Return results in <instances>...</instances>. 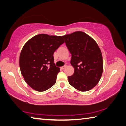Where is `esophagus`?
Segmentation results:
<instances>
[{
    "label": "esophagus",
    "mask_w": 126,
    "mask_h": 126,
    "mask_svg": "<svg viewBox=\"0 0 126 126\" xmlns=\"http://www.w3.org/2000/svg\"><path fill=\"white\" fill-rule=\"evenodd\" d=\"M66 67V65H64V66H63L61 67V69L63 70V69H64Z\"/></svg>",
    "instance_id": "obj_1"
}]
</instances>
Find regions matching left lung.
I'll list each match as a JSON object with an SVG mask.
<instances>
[{
  "label": "left lung",
  "instance_id": "1",
  "mask_svg": "<svg viewBox=\"0 0 126 126\" xmlns=\"http://www.w3.org/2000/svg\"><path fill=\"white\" fill-rule=\"evenodd\" d=\"M71 54L70 63L74 73L68 77L72 87L80 91L91 90L98 83L103 72L102 55L97 44L82 32L62 36Z\"/></svg>",
  "mask_w": 126,
  "mask_h": 126
}]
</instances>
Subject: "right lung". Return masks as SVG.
Wrapping results in <instances>:
<instances>
[{
	"label": "right lung",
	"instance_id": "1",
	"mask_svg": "<svg viewBox=\"0 0 126 126\" xmlns=\"http://www.w3.org/2000/svg\"><path fill=\"white\" fill-rule=\"evenodd\" d=\"M63 43L61 36L41 34L24 45L19 57L20 69L25 82L32 89L43 92L56 83L60 70L55 66L53 55Z\"/></svg>",
	"mask_w": 126,
	"mask_h": 126
}]
</instances>
